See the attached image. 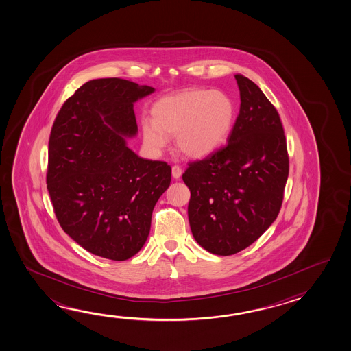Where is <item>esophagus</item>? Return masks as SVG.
<instances>
[{
	"instance_id": "1",
	"label": "esophagus",
	"mask_w": 351,
	"mask_h": 351,
	"mask_svg": "<svg viewBox=\"0 0 351 351\" xmlns=\"http://www.w3.org/2000/svg\"><path fill=\"white\" fill-rule=\"evenodd\" d=\"M171 173H173V178H180L181 175H182V169L178 167V165H173V169H171Z\"/></svg>"
}]
</instances>
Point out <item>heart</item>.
Here are the masks:
<instances>
[{"instance_id": "heart-1", "label": "heart", "mask_w": 351, "mask_h": 351, "mask_svg": "<svg viewBox=\"0 0 351 351\" xmlns=\"http://www.w3.org/2000/svg\"><path fill=\"white\" fill-rule=\"evenodd\" d=\"M153 121L142 123L149 148L160 152L167 136H176L178 149L193 159L215 153L233 130L237 108L232 97L219 90L190 88L155 102Z\"/></svg>"}]
</instances>
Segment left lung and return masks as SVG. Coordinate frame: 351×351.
Here are the masks:
<instances>
[{
    "instance_id": "obj_1",
    "label": "left lung",
    "mask_w": 351,
    "mask_h": 351,
    "mask_svg": "<svg viewBox=\"0 0 351 351\" xmlns=\"http://www.w3.org/2000/svg\"><path fill=\"white\" fill-rule=\"evenodd\" d=\"M240 111L228 143L191 161L189 221L197 243L228 256L244 250L276 219L289 178V153L278 112L263 91L235 75Z\"/></svg>"
}]
</instances>
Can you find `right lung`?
Returning a JSON list of instances; mask_svg holds the SVG:
<instances>
[{
    "label": "right lung",
    "mask_w": 351,
    "mask_h": 351,
    "mask_svg": "<svg viewBox=\"0 0 351 351\" xmlns=\"http://www.w3.org/2000/svg\"><path fill=\"white\" fill-rule=\"evenodd\" d=\"M153 87L117 77L84 84L50 132L47 184L62 230L87 252L123 261L142 249L152 213L171 181L165 161L127 147L138 132L133 104Z\"/></svg>",
    "instance_id": "obj_1"
}]
</instances>
